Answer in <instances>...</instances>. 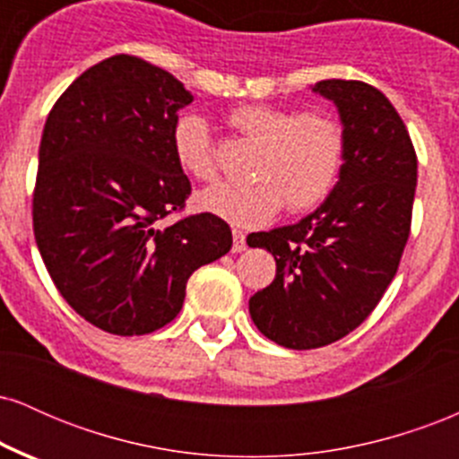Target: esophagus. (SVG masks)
Here are the masks:
<instances>
[{"mask_svg": "<svg viewBox=\"0 0 459 459\" xmlns=\"http://www.w3.org/2000/svg\"><path fill=\"white\" fill-rule=\"evenodd\" d=\"M246 250V235L244 230L233 229V252H244Z\"/></svg>", "mask_w": 459, "mask_h": 459, "instance_id": "obj_1", "label": "esophagus"}]
</instances>
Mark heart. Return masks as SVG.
I'll use <instances>...</instances> for the list:
<instances>
[{
	"label": "heart",
	"instance_id": "obj_1",
	"mask_svg": "<svg viewBox=\"0 0 459 459\" xmlns=\"http://www.w3.org/2000/svg\"><path fill=\"white\" fill-rule=\"evenodd\" d=\"M226 118L247 142L259 144L250 168L255 181L203 192L198 203L204 212L239 226H259L270 222L284 203L289 213H304L328 198L345 157V131L334 116L244 103ZM172 152L189 177L204 183L218 178V149L200 114L186 112L175 120Z\"/></svg>",
	"mask_w": 459,
	"mask_h": 459
}]
</instances>
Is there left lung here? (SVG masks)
Instances as JSON below:
<instances>
[{"label": "left lung", "instance_id": "1", "mask_svg": "<svg viewBox=\"0 0 459 459\" xmlns=\"http://www.w3.org/2000/svg\"><path fill=\"white\" fill-rule=\"evenodd\" d=\"M339 108L345 157L324 204L247 246L276 259V278L250 298L255 325L289 350L343 339L377 307L397 273L412 224L416 152L402 116L356 79L315 83Z\"/></svg>", "mask_w": 459, "mask_h": 459}]
</instances>
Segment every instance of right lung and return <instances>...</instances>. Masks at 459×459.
<instances>
[{
	"label": "right lung",
	"instance_id": "right-lung-1",
	"mask_svg": "<svg viewBox=\"0 0 459 459\" xmlns=\"http://www.w3.org/2000/svg\"><path fill=\"white\" fill-rule=\"evenodd\" d=\"M183 83L138 56L82 73L51 108L31 220L47 272L68 307L109 334L163 328L187 278L233 246L213 213L181 215L192 183L172 152Z\"/></svg>",
	"mask_w": 459,
	"mask_h": 459
}]
</instances>
